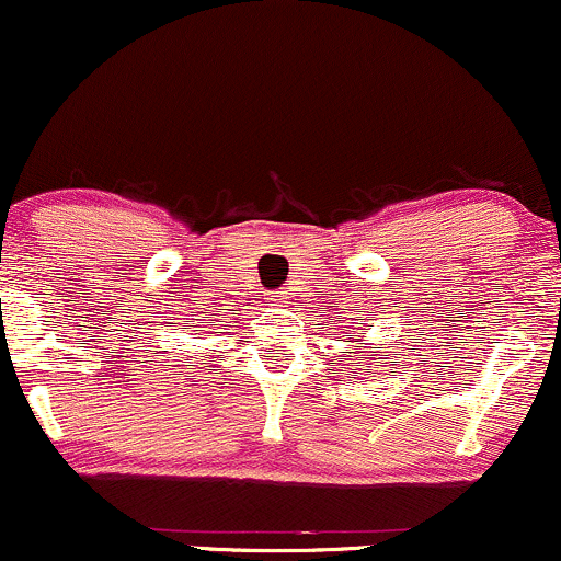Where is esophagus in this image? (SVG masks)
Returning a JSON list of instances; mask_svg holds the SVG:
<instances>
[{"instance_id":"1","label":"esophagus","mask_w":561,"mask_h":561,"mask_svg":"<svg viewBox=\"0 0 561 561\" xmlns=\"http://www.w3.org/2000/svg\"><path fill=\"white\" fill-rule=\"evenodd\" d=\"M268 300H274V304H285V293H274Z\"/></svg>"}]
</instances>
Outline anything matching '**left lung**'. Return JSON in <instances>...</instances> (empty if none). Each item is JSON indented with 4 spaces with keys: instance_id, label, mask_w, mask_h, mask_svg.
I'll list each match as a JSON object with an SVG mask.
<instances>
[{
    "instance_id": "obj_1",
    "label": "left lung",
    "mask_w": 561,
    "mask_h": 561,
    "mask_svg": "<svg viewBox=\"0 0 561 561\" xmlns=\"http://www.w3.org/2000/svg\"><path fill=\"white\" fill-rule=\"evenodd\" d=\"M362 335H365V332H362Z\"/></svg>"
}]
</instances>
